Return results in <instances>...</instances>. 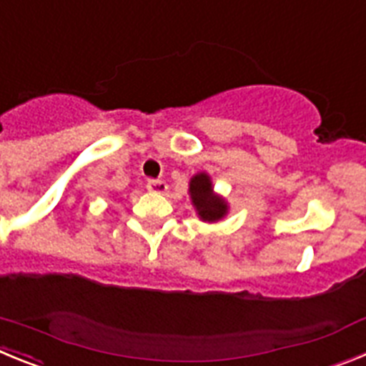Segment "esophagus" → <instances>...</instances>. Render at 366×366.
Wrapping results in <instances>:
<instances>
[{"mask_svg": "<svg viewBox=\"0 0 366 366\" xmlns=\"http://www.w3.org/2000/svg\"><path fill=\"white\" fill-rule=\"evenodd\" d=\"M147 189L150 190V192H155V194H164V192H167L168 185L161 179H148Z\"/></svg>", "mask_w": 366, "mask_h": 366, "instance_id": "1", "label": "esophagus"}]
</instances>
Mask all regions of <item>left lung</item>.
I'll return each mask as SVG.
<instances>
[{
  "label": "left lung",
  "mask_w": 366,
  "mask_h": 366,
  "mask_svg": "<svg viewBox=\"0 0 366 366\" xmlns=\"http://www.w3.org/2000/svg\"><path fill=\"white\" fill-rule=\"evenodd\" d=\"M189 196L196 214L202 222L216 223L222 222L229 214V203L218 194L212 185V177L207 172H198L190 177Z\"/></svg>",
  "instance_id": "8db88e82"
}]
</instances>
